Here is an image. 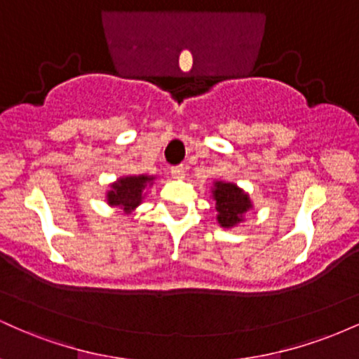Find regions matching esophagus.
<instances>
[{"label":"esophagus","mask_w":359,"mask_h":359,"mask_svg":"<svg viewBox=\"0 0 359 359\" xmlns=\"http://www.w3.org/2000/svg\"><path fill=\"white\" fill-rule=\"evenodd\" d=\"M170 174L174 177H182L185 174V167L184 165H175L170 168Z\"/></svg>","instance_id":"obj_1"}]
</instances>
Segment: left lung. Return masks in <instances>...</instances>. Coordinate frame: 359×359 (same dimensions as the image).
Segmentation results:
<instances>
[{"instance_id": "left-lung-1", "label": "left lung", "mask_w": 359, "mask_h": 359, "mask_svg": "<svg viewBox=\"0 0 359 359\" xmlns=\"http://www.w3.org/2000/svg\"><path fill=\"white\" fill-rule=\"evenodd\" d=\"M217 221L222 228H233L241 221L243 214L251 208V203L245 192L234 184L216 182L214 185Z\"/></svg>"}]
</instances>
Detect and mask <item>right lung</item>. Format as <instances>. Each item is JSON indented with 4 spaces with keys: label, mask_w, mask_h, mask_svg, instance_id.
Masks as SVG:
<instances>
[{
    "label": "right lung",
    "mask_w": 359,
    "mask_h": 359,
    "mask_svg": "<svg viewBox=\"0 0 359 359\" xmlns=\"http://www.w3.org/2000/svg\"><path fill=\"white\" fill-rule=\"evenodd\" d=\"M151 177L138 175V177H125L113 184L108 192V203L111 205H119L125 211H131L142 203V191L145 185L150 182Z\"/></svg>",
    "instance_id": "right-lung-1"
}]
</instances>
